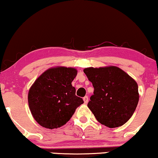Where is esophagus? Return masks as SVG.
<instances>
[{
	"instance_id": "34e87169",
	"label": "esophagus",
	"mask_w": 158,
	"mask_h": 158,
	"mask_svg": "<svg viewBox=\"0 0 158 158\" xmlns=\"http://www.w3.org/2000/svg\"><path fill=\"white\" fill-rule=\"evenodd\" d=\"M83 100H84V104H87L88 103V102H89V98H88V97L87 96H85L83 98Z\"/></svg>"
}]
</instances>
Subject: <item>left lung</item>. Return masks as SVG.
Segmentation results:
<instances>
[{
	"instance_id": "obj_1",
	"label": "left lung",
	"mask_w": 158,
	"mask_h": 158,
	"mask_svg": "<svg viewBox=\"0 0 158 158\" xmlns=\"http://www.w3.org/2000/svg\"><path fill=\"white\" fill-rule=\"evenodd\" d=\"M84 72L94 89L87 106L97 120L110 128L125 124L139 101L138 85L135 79L114 66L89 67Z\"/></svg>"
}]
</instances>
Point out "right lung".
<instances>
[{"label":"right lung","mask_w":158,"mask_h":158,"mask_svg":"<svg viewBox=\"0 0 158 158\" xmlns=\"http://www.w3.org/2000/svg\"><path fill=\"white\" fill-rule=\"evenodd\" d=\"M77 74L72 67L56 66L40 75L31 86L28 94L32 116L43 127L58 128L71 119L79 105L84 103L76 96L72 82Z\"/></svg>","instance_id":"1"}]
</instances>
